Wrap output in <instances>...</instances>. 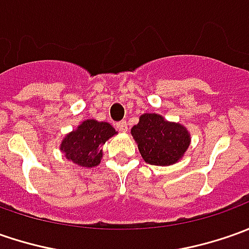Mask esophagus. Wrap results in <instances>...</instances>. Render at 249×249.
<instances>
[{
	"mask_svg": "<svg viewBox=\"0 0 249 249\" xmlns=\"http://www.w3.org/2000/svg\"><path fill=\"white\" fill-rule=\"evenodd\" d=\"M116 128L120 132H126L128 131V124H126V121H120V123L116 124Z\"/></svg>",
	"mask_w": 249,
	"mask_h": 249,
	"instance_id": "esophagus-1",
	"label": "esophagus"
}]
</instances>
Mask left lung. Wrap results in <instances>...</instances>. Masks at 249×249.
<instances>
[{
  "mask_svg": "<svg viewBox=\"0 0 249 249\" xmlns=\"http://www.w3.org/2000/svg\"><path fill=\"white\" fill-rule=\"evenodd\" d=\"M142 159L150 165L168 167L182 160L190 146V132L184 125L167 121L157 113H144L131 129Z\"/></svg>",
  "mask_w": 249,
  "mask_h": 249,
  "instance_id": "left-lung-1",
  "label": "left lung"
}]
</instances>
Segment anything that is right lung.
<instances>
[{"mask_svg":"<svg viewBox=\"0 0 249 249\" xmlns=\"http://www.w3.org/2000/svg\"><path fill=\"white\" fill-rule=\"evenodd\" d=\"M114 135H117L116 129L108 123L90 118L67 133L59 149L66 159L78 167H96L103 157V144Z\"/></svg>","mask_w":249,"mask_h":249,"instance_id":"obj_1","label":"right lung"}]
</instances>
